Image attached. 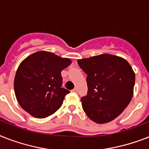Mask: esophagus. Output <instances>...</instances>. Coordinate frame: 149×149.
<instances>
[{
    "mask_svg": "<svg viewBox=\"0 0 149 149\" xmlns=\"http://www.w3.org/2000/svg\"><path fill=\"white\" fill-rule=\"evenodd\" d=\"M72 92H74V93H77V88H74V89H72Z\"/></svg>",
    "mask_w": 149,
    "mask_h": 149,
    "instance_id": "34e87169",
    "label": "esophagus"
}]
</instances>
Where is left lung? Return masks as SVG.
<instances>
[{
  "instance_id": "left-lung-1",
  "label": "left lung",
  "mask_w": 149,
  "mask_h": 149,
  "mask_svg": "<svg viewBox=\"0 0 149 149\" xmlns=\"http://www.w3.org/2000/svg\"><path fill=\"white\" fill-rule=\"evenodd\" d=\"M87 74V95L81 98L83 111L98 124L109 123L131 101L135 75L124 58L104 54L77 60Z\"/></svg>"
}]
</instances>
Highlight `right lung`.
Listing matches in <instances>:
<instances>
[{
  "label": "right lung",
  "mask_w": 149,
  "mask_h": 149,
  "mask_svg": "<svg viewBox=\"0 0 149 149\" xmlns=\"http://www.w3.org/2000/svg\"><path fill=\"white\" fill-rule=\"evenodd\" d=\"M48 51H38L20 63L14 77V93L18 103L32 116L43 118L54 114L70 93L62 88L61 71L71 64Z\"/></svg>",
  "instance_id": "obj_1"
}]
</instances>
